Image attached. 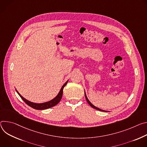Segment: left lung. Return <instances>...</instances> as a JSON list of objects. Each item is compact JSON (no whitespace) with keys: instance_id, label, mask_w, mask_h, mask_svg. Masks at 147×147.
I'll return each instance as SVG.
<instances>
[{"instance_id":"1","label":"left lung","mask_w":147,"mask_h":147,"mask_svg":"<svg viewBox=\"0 0 147 147\" xmlns=\"http://www.w3.org/2000/svg\"><path fill=\"white\" fill-rule=\"evenodd\" d=\"M85 98H86V100H87V102H88V103H89V105L92 107H93V108H94V109H96V110H99V111H106V110H102V109H99V108H97V107H95L94 105H93L90 102H89V100H88V97H87V96H86V93H85Z\"/></svg>"}]
</instances>
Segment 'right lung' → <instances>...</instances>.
I'll return each instance as SVG.
<instances>
[{
	"mask_svg": "<svg viewBox=\"0 0 147 147\" xmlns=\"http://www.w3.org/2000/svg\"><path fill=\"white\" fill-rule=\"evenodd\" d=\"M65 82V84L62 86V87L61 88L59 93L58 94V95L55 97L54 99H53V100L49 101V102H45V103H32V102H31L27 100H26V99H24V97L21 96V94L18 92V90L16 89V92H17V93L19 94V95L20 96L21 98L22 99V100L27 105H28L29 106H30L31 107L33 108L34 109H36V110H44V109H49V108H51L55 105H57L61 100V98H62V94H63V88L66 86V85L67 84V82Z\"/></svg>",
	"mask_w": 147,
	"mask_h": 147,
	"instance_id": "1",
	"label": "right lung"
}]
</instances>
